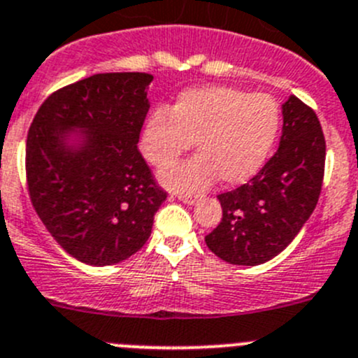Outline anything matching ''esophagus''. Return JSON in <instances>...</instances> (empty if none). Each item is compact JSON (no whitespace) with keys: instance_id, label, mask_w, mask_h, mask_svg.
Wrapping results in <instances>:
<instances>
[{"instance_id":"esophagus-1","label":"esophagus","mask_w":358,"mask_h":358,"mask_svg":"<svg viewBox=\"0 0 358 358\" xmlns=\"http://www.w3.org/2000/svg\"><path fill=\"white\" fill-rule=\"evenodd\" d=\"M176 198H178L180 201L187 203V205H194V203L198 201V196H189V194H176Z\"/></svg>"}]
</instances>
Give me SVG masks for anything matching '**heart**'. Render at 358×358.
I'll return each instance as SVG.
<instances>
[{
	"mask_svg": "<svg viewBox=\"0 0 358 358\" xmlns=\"http://www.w3.org/2000/svg\"><path fill=\"white\" fill-rule=\"evenodd\" d=\"M279 111L270 96L228 86H203L180 93L168 111L157 109L141 132V153L165 168L194 142L199 155L160 173L178 192H199L215 182L238 185L259 171L275 139Z\"/></svg>",
	"mask_w": 358,
	"mask_h": 358,
	"instance_id": "heart-1",
	"label": "heart"
}]
</instances>
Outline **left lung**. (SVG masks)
Segmentation results:
<instances>
[{"instance_id": "left-lung-1", "label": "left lung", "mask_w": 358, "mask_h": 358, "mask_svg": "<svg viewBox=\"0 0 358 358\" xmlns=\"http://www.w3.org/2000/svg\"><path fill=\"white\" fill-rule=\"evenodd\" d=\"M325 136L316 113L296 96L282 103L277 152L256 176L219 194L222 219L205 242L231 265L255 266L293 242L322 192Z\"/></svg>"}]
</instances>
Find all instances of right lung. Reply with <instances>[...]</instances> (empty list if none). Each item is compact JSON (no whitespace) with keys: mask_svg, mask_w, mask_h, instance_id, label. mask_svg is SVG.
Returning <instances> with one entry per match:
<instances>
[{"mask_svg":"<svg viewBox=\"0 0 358 358\" xmlns=\"http://www.w3.org/2000/svg\"><path fill=\"white\" fill-rule=\"evenodd\" d=\"M145 72L95 73L56 90L26 139V180L52 238L86 265H115L148 240L168 198L138 150L150 109ZM79 131L78 143L69 132Z\"/></svg>","mask_w":358,"mask_h":358,"instance_id":"obj_1","label":"right lung"}]
</instances>
